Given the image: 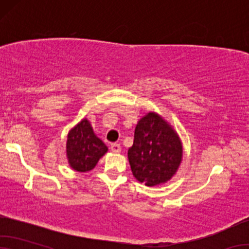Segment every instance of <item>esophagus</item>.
<instances>
[{"mask_svg":"<svg viewBox=\"0 0 249 249\" xmlns=\"http://www.w3.org/2000/svg\"><path fill=\"white\" fill-rule=\"evenodd\" d=\"M111 151L113 153H120L121 152V146L120 144H112L111 145Z\"/></svg>","mask_w":249,"mask_h":249,"instance_id":"obj_1","label":"esophagus"}]
</instances>
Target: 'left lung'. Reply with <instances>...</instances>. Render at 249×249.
<instances>
[{
	"mask_svg": "<svg viewBox=\"0 0 249 249\" xmlns=\"http://www.w3.org/2000/svg\"><path fill=\"white\" fill-rule=\"evenodd\" d=\"M183 146L175 127L155 111H148L135 128L134 145L128 149L131 172L148 187L170 181L182 162Z\"/></svg>",
	"mask_w": 249,
	"mask_h": 249,
	"instance_id": "left-lung-1",
	"label": "left lung"
}]
</instances>
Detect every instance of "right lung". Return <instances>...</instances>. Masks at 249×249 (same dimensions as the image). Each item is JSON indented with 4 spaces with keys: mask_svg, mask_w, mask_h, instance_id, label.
I'll use <instances>...</instances> for the list:
<instances>
[{
    "mask_svg": "<svg viewBox=\"0 0 249 249\" xmlns=\"http://www.w3.org/2000/svg\"><path fill=\"white\" fill-rule=\"evenodd\" d=\"M107 151V146L97 137L87 118L81 119L68 132L66 155L69 166L74 171H91Z\"/></svg>",
    "mask_w": 249,
    "mask_h": 249,
    "instance_id": "add662e5",
    "label": "right lung"
}]
</instances>
